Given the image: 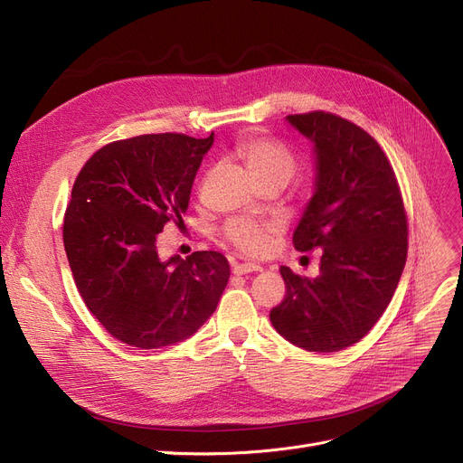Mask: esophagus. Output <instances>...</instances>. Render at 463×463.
Returning a JSON list of instances; mask_svg holds the SVG:
<instances>
[{"instance_id":"esophagus-1","label":"esophagus","mask_w":463,"mask_h":463,"mask_svg":"<svg viewBox=\"0 0 463 463\" xmlns=\"http://www.w3.org/2000/svg\"><path fill=\"white\" fill-rule=\"evenodd\" d=\"M262 266L260 264H255V262H241V264H236L234 266V274L236 276H246V274H253V272H260Z\"/></svg>"}]
</instances>
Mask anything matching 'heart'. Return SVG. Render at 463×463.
Returning a JSON list of instances; mask_svg holds the SVG:
<instances>
[{
  "instance_id": "obj_1",
  "label": "heart",
  "mask_w": 463,
  "mask_h": 463,
  "mask_svg": "<svg viewBox=\"0 0 463 463\" xmlns=\"http://www.w3.org/2000/svg\"><path fill=\"white\" fill-rule=\"evenodd\" d=\"M236 156L246 163L257 182L283 180L288 182L295 175V159L283 144L260 135H250L238 140ZM225 236L231 244L244 255L262 257L270 251L276 236V225L255 219L238 217L225 227Z\"/></svg>"
}]
</instances>
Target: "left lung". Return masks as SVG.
Listing matches in <instances>:
<instances>
[{"instance_id": "obj_1", "label": "left lung", "mask_w": 463, "mask_h": 463, "mask_svg": "<svg viewBox=\"0 0 463 463\" xmlns=\"http://www.w3.org/2000/svg\"><path fill=\"white\" fill-rule=\"evenodd\" d=\"M287 121L315 156L313 194L293 241L323 255L317 278L281 266L287 295L270 321L293 345L334 353L360 342L391 304L407 259V215L394 170L366 131L321 110Z\"/></svg>"}]
</instances>
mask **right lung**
<instances>
[{
  "label": "right lung",
  "mask_w": 463,
  "mask_h": 463,
  "mask_svg": "<svg viewBox=\"0 0 463 463\" xmlns=\"http://www.w3.org/2000/svg\"><path fill=\"white\" fill-rule=\"evenodd\" d=\"M213 144L140 135L95 152L72 185L63 244L79 293L110 335L138 349L184 342L215 311L231 270L217 251L159 259L157 234L182 225Z\"/></svg>",
  "instance_id": "1"
}]
</instances>
